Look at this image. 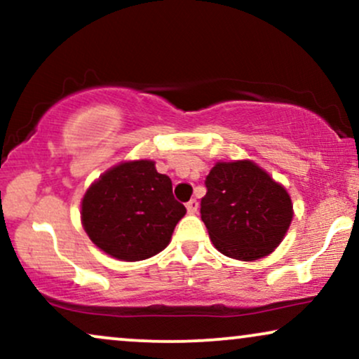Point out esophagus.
I'll return each mask as SVG.
<instances>
[{
  "label": "esophagus",
  "mask_w": 359,
  "mask_h": 359,
  "mask_svg": "<svg viewBox=\"0 0 359 359\" xmlns=\"http://www.w3.org/2000/svg\"><path fill=\"white\" fill-rule=\"evenodd\" d=\"M185 208H187L189 214H196L197 209H199V203H197L196 199H191L187 204H185Z\"/></svg>",
  "instance_id": "esophagus-1"
}]
</instances>
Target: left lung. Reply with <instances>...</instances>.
<instances>
[{
	"label": "left lung",
	"mask_w": 359,
	"mask_h": 359,
	"mask_svg": "<svg viewBox=\"0 0 359 359\" xmlns=\"http://www.w3.org/2000/svg\"><path fill=\"white\" fill-rule=\"evenodd\" d=\"M201 201L214 248L226 257L255 262L283 241L294 217L290 194L251 160L216 162Z\"/></svg>",
	"instance_id": "obj_1"
}]
</instances>
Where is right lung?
<instances>
[{"label":"right lung","mask_w":359,"mask_h":359,"mask_svg":"<svg viewBox=\"0 0 359 359\" xmlns=\"http://www.w3.org/2000/svg\"><path fill=\"white\" fill-rule=\"evenodd\" d=\"M185 212L174 199L172 180L147 158L108 168L81 201V222L89 240L121 262H142L165 250Z\"/></svg>","instance_id":"right-lung-1"}]
</instances>
